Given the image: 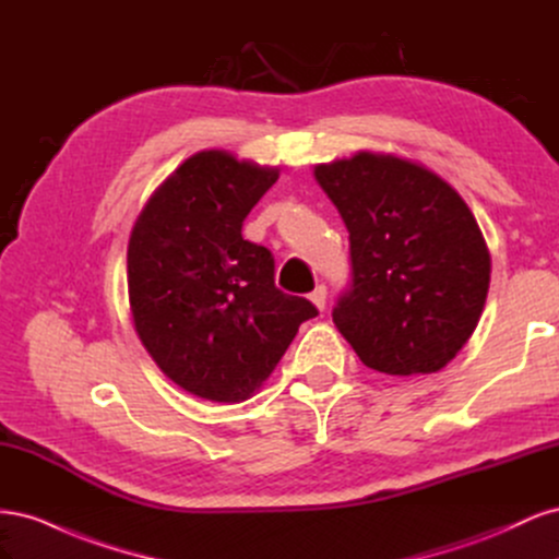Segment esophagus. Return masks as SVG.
I'll list each match as a JSON object with an SVG mask.
<instances>
[{"label": "esophagus", "instance_id": "34e87169", "mask_svg": "<svg viewBox=\"0 0 559 559\" xmlns=\"http://www.w3.org/2000/svg\"><path fill=\"white\" fill-rule=\"evenodd\" d=\"M310 300L314 302L319 310H324L326 308V286L324 284H317V289L310 294Z\"/></svg>", "mask_w": 559, "mask_h": 559}]
</instances>
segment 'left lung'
<instances>
[{"mask_svg":"<svg viewBox=\"0 0 559 559\" xmlns=\"http://www.w3.org/2000/svg\"><path fill=\"white\" fill-rule=\"evenodd\" d=\"M349 230L352 282L333 324L386 376L441 370L476 331L489 251L468 205L425 165L370 154L314 167Z\"/></svg>","mask_w":559,"mask_h":559,"instance_id":"left-lung-1","label":"left lung"}]
</instances>
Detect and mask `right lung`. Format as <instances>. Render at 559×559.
Returning <instances> with one entry per match:
<instances>
[{
  "label": "right lung",
  "mask_w": 559,
  "mask_h": 559,
  "mask_svg": "<svg viewBox=\"0 0 559 559\" xmlns=\"http://www.w3.org/2000/svg\"><path fill=\"white\" fill-rule=\"evenodd\" d=\"M277 167L200 151L148 198L128 245L134 331L163 373L186 392L238 403L273 373L308 298L275 286L270 249L242 238Z\"/></svg>",
  "instance_id": "1"
}]
</instances>
